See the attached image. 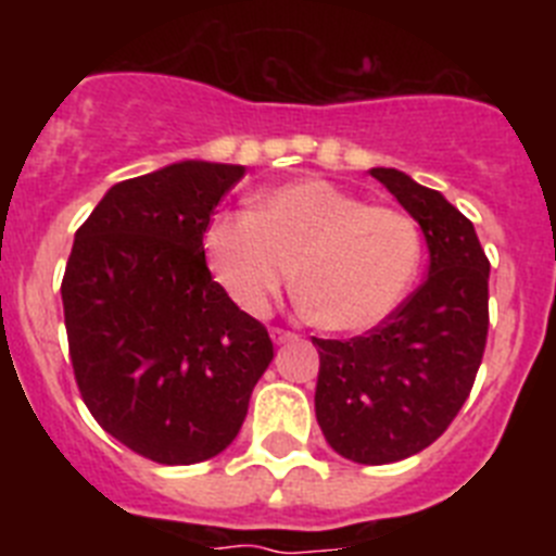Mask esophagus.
Segmentation results:
<instances>
[{"label":"esophagus","mask_w":556,"mask_h":556,"mask_svg":"<svg viewBox=\"0 0 556 556\" xmlns=\"http://www.w3.org/2000/svg\"><path fill=\"white\" fill-rule=\"evenodd\" d=\"M273 342L275 345H287V342H294V339H298V333L294 331H283V328H273Z\"/></svg>","instance_id":"34e87169"}]
</instances>
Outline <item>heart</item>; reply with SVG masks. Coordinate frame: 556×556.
Returning <instances> with one entry per match:
<instances>
[{"instance_id":"b5f03b06","label":"heart","mask_w":556,"mask_h":556,"mask_svg":"<svg viewBox=\"0 0 556 556\" xmlns=\"http://www.w3.org/2000/svg\"><path fill=\"white\" fill-rule=\"evenodd\" d=\"M205 262L236 306L250 314L294 281L314 323L353 333L384 323L415 281L424 239L415 219L328 180H292L255 211H225L203 236Z\"/></svg>"}]
</instances>
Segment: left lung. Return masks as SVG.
Returning <instances> with one entry per match:
<instances>
[{"instance_id":"1","label":"left lung","mask_w":556,"mask_h":556,"mask_svg":"<svg viewBox=\"0 0 556 556\" xmlns=\"http://www.w3.org/2000/svg\"><path fill=\"white\" fill-rule=\"evenodd\" d=\"M424 228L429 275L381 326L353 339H317V424L358 465L429 448L473 390L488 345L490 262L473 223L434 189L397 169H370Z\"/></svg>"}]
</instances>
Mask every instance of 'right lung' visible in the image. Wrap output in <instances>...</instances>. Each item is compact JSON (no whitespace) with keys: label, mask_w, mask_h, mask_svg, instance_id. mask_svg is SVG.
Here are the masks:
<instances>
[{"label":"right lung","mask_w":556,"mask_h":556,"mask_svg":"<svg viewBox=\"0 0 556 556\" xmlns=\"http://www.w3.org/2000/svg\"><path fill=\"white\" fill-rule=\"evenodd\" d=\"M244 166L180 161L122 180L77 228L63 317L77 390L97 424L161 465L233 443L273 362L262 323L211 278L203 233Z\"/></svg>","instance_id":"1"}]
</instances>
